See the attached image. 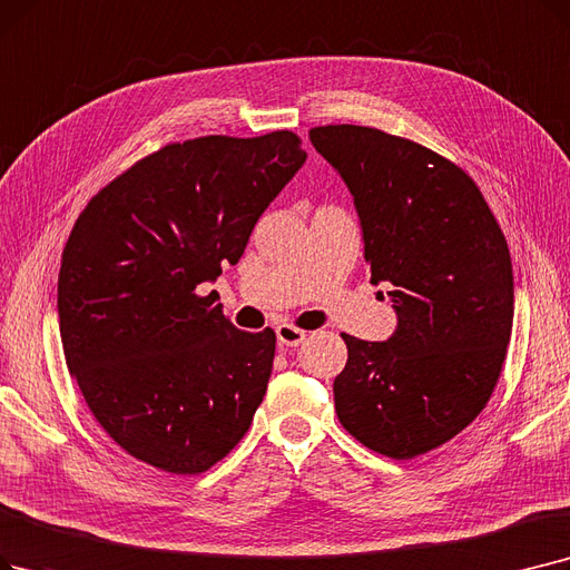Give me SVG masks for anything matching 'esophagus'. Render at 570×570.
Here are the masks:
<instances>
[{
  "label": "esophagus",
  "instance_id": "34e87169",
  "mask_svg": "<svg viewBox=\"0 0 570 570\" xmlns=\"http://www.w3.org/2000/svg\"><path fill=\"white\" fill-rule=\"evenodd\" d=\"M305 337H307L305 331L295 328V326H291V324L277 326V342H279V346H298Z\"/></svg>",
  "mask_w": 570,
  "mask_h": 570
}]
</instances>
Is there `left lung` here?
<instances>
[{
  "label": "left lung",
  "mask_w": 570,
  "mask_h": 570,
  "mask_svg": "<svg viewBox=\"0 0 570 570\" xmlns=\"http://www.w3.org/2000/svg\"><path fill=\"white\" fill-rule=\"evenodd\" d=\"M309 139L352 190L370 282L391 286L399 314L386 342L342 333L335 412L367 450L414 459L473 422L501 377L508 242L478 184L431 148L365 126H318Z\"/></svg>",
  "instance_id": "8db88e82"
}]
</instances>
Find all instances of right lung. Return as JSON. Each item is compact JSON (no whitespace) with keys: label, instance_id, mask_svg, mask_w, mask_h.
I'll return each instance as SVG.
<instances>
[{"label":"right lung","instance_id":"1","mask_svg":"<svg viewBox=\"0 0 570 570\" xmlns=\"http://www.w3.org/2000/svg\"><path fill=\"white\" fill-rule=\"evenodd\" d=\"M291 130L165 144L90 197L58 277L69 373L109 438L200 475L249 431L275 331H237L214 293L267 205L307 158Z\"/></svg>","mask_w":570,"mask_h":570}]
</instances>
